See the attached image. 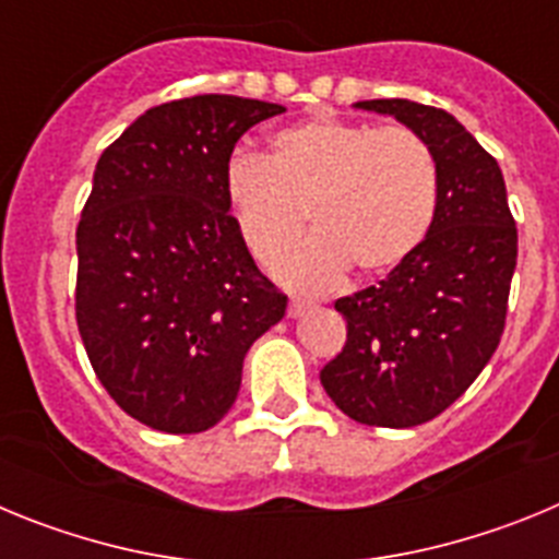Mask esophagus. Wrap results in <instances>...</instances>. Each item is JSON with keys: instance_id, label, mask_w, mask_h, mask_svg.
<instances>
[{"instance_id": "obj_1", "label": "esophagus", "mask_w": 559, "mask_h": 559, "mask_svg": "<svg viewBox=\"0 0 559 559\" xmlns=\"http://www.w3.org/2000/svg\"><path fill=\"white\" fill-rule=\"evenodd\" d=\"M310 308H313V305L305 302V299H290L288 316H290V319H299V316H302L305 310H310Z\"/></svg>"}]
</instances>
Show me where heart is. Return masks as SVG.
Returning a JSON list of instances; mask_svg holds the SVG:
<instances>
[{"instance_id":"b5f03b06","label":"heart","mask_w":559,"mask_h":559,"mask_svg":"<svg viewBox=\"0 0 559 559\" xmlns=\"http://www.w3.org/2000/svg\"><path fill=\"white\" fill-rule=\"evenodd\" d=\"M224 199L237 235L260 263L294 246L308 212L316 235L276 265L283 283L330 288L358 269L383 276L426 243L437 218L431 147L408 128L313 117L271 136L269 156L235 153Z\"/></svg>"}]
</instances>
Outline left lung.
Wrapping results in <instances>:
<instances>
[{
    "label": "left lung",
    "instance_id": "left-lung-1",
    "mask_svg": "<svg viewBox=\"0 0 559 559\" xmlns=\"http://www.w3.org/2000/svg\"><path fill=\"white\" fill-rule=\"evenodd\" d=\"M431 147L437 218L426 243L380 285L335 302L347 344L322 369V386L355 423L423 426L467 392L496 353L518 263V229L501 167L442 108L360 100Z\"/></svg>",
    "mask_w": 559,
    "mask_h": 559
}]
</instances>
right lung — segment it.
<instances>
[{"instance_id":"right-lung-1","label":"right lung","mask_w":559,"mask_h":559,"mask_svg":"<svg viewBox=\"0 0 559 559\" xmlns=\"http://www.w3.org/2000/svg\"><path fill=\"white\" fill-rule=\"evenodd\" d=\"M283 111L235 95L162 103L97 162L78 224V330L114 403L153 431L221 423L246 353L288 308L224 199L237 140Z\"/></svg>"}]
</instances>
